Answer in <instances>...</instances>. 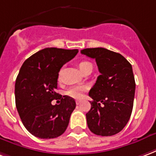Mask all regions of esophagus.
Listing matches in <instances>:
<instances>
[{
  "label": "esophagus",
  "instance_id": "obj_1",
  "mask_svg": "<svg viewBox=\"0 0 156 156\" xmlns=\"http://www.w3.org/2000/svg\"><path fill=\"white\" fill-rule=\"evenodd\" d=\"M81 102H82L81 100H76V104L77 105H79Z\"/></svg>",
  "mask_w": 156,
  "mask_h": 156
}]
</instances>
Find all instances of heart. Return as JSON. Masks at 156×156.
Instances as JSON below:
<instances>
[{
    "label": "heart",
    "instance_id": "obj_1",
    "mask_svg": "<svg viewBox=\"0 0 156 156\" xmlns=\"http://www.w3.org/2000/svg\"><path fill=\"white\" fill-rule=\"evenodd\" d=\"M78 67L79 69L82 71V73L83 72L84 70H86L88 68H93V65L92 63H89V62H81V63L78 64ZM86 89V87L84 86H81V85H78V86H73V87H71L70 88L67 90L66 94L69 97H71L73 98L79 99L83 97V92Z\"/></svg>",
    "mask_w": 156,
    "mask_h": 156
}]
</instances>
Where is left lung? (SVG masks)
<instances>
[{
	"label": "left lung",
	"mask_w": 156,
	"mask_h": 156,
	"mask_svg": "<svg viewBox=\"0 0 156 156\" xmlns=\"http://www.w3.org/2000/svg\"><path fill=\"white\" fill-rule=\"evenodd\" d=\"M81 54L94 58L100 72L89 91L93 101L86 114L87 126L98 136L116 135L132 112L136 83L131 64L122 55L104 48L84 49Z\"/></svg>",
	"instance_id": "8db88e82"
}]
</instances>
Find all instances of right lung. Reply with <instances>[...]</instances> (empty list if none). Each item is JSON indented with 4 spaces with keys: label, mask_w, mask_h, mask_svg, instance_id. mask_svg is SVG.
I'll return each instance as SVG.
<instances>
[{
    "label": "right lung",
    "mask_w": 156,
    "mask_h": 156,
    "mask_svg": "<svg viewBox=\"0 0 156 156\" xmlns=\"http://www.w3.org/2000/svg\"><path fill=\"white\" fill-rule=\"evenodd\" d=\"M78 52L46 48L31 55L20 68L15 86L16 105L23 125L34 136L52 139L66 131L76 102L55 91L60 69ZM54 99H60L61 104L52 105Z\"/></svg>",
    "instance_id": "obj_1"
}]
</instances>
